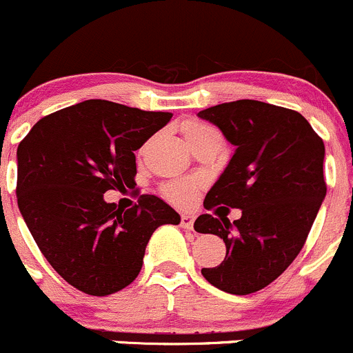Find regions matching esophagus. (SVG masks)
<instances>
[{
  "instance_id": "esophagus-1",
  "label": "esophagus",
  "mask_w": 353,
  "mask_h": 353,
  "mask_svg": "<svg viewBox=\"0 0 353 353\" xmlns=\"http://www.w3.org/2000/svg\"><path fill=\"white\" fill-rule=\"evenodd\" d=\"M193 222H194V215L193 214H183L181 215V225L184 229H193Z\"/></svg>"
}]
</instances>
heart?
I'll return each instance as SVG.
<instances>
[{
  "mask_svg": "<svg viewBox=\"0 0 353 353\" xmlns=\"http://www.w3.org/2000/svg\"><path fill=\"white\" fill-rule=\"evenodd\" d=\"M207 136H221V132L212 125L205 124V122H191L184 129V138H186L188 145H193L198 139H203ZM198 190H200V183L191 177H179V179H170L160 186L163 196L169 201L176 205H188L193 201L196 196Z\"/></svg>",
  "mask_w": 353,
  "mask_h": 353,
  "instance_id": "obj_1",
  "label": "heart"
}]
</instances>
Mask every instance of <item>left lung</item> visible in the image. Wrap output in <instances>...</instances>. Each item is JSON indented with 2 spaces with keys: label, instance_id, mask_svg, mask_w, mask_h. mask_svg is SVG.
<instances>
[{
  "label": "left lung",
  "instance_id": "left-lung-1",
  "mask_svg": "<svg viewBox=\"0 0 353 353\" xmlns=\"http://www.w3.org/2000/svg\"><path fill=\"white\" fill-rule=\"evenodd\" d=\"M198 115L236 146L203 207L241 208L232 224L225 215L194 221V231L225 243L222 263L201 274L222 292L250 295L278 279L305 245L327 190L323 138L302 114L263 101H229Z\"/></svg>",
  "mask_w": 353,
  "mask_h": 353
}]
</instances>
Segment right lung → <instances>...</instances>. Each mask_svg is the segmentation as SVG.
<instances>
[{"mask_svg":"<svg viewBox=\"0 0 353 353\" xmlns=\"http://www.w3.org/2000/svg\"><path fill=\"white\" fill-rule=\"evenodd\" d=\"M170 119L85 100L37 121L20 141V214L51 268L82 293L105 296L131 285L153 231L181 222L155 194H141L128 210L103 198L108 190L138 193L134 152Z\"/></svg>","mask_w":353,"mask_h":353,"instance_id":"obj_1","label":"right lung"}]
</instances>
